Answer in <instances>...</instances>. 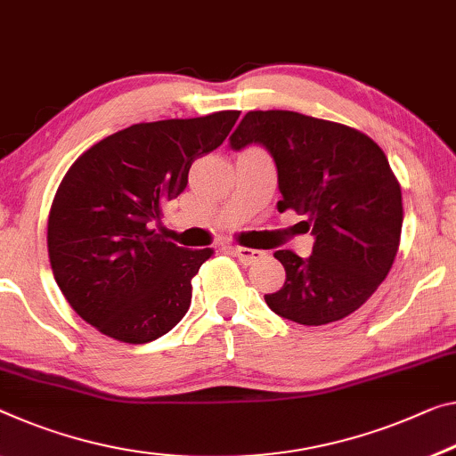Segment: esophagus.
Masks as SVG:
<instances>
[{
	"mask_svg": "<svg viewBox=\"0 0 456 456\" xmlns=\"http://www.w3.org/2000/svg\"><path fill=\"white\" fill-rule=\"evenodd\" d=\"M232 255L238 256V261H242L244 265H250V263H256L261 261L265 256L263 250H255V248H244V247H232Z\"/></svg>",
	"mask_w": 456,
	"mask_h": 456,
	"instance_id": "1",
	"label": "esophagus"
}]
</instances>
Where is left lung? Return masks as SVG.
I'll use <instances>...</instances> for the list:
<instances>
[{
  "label": "left lung",
  "instance_id": "1",
  "mask_svg": "<svg viewBox=\"0 0 456 456\" xmlns=\"http://www.w3.org/2000/svg\"><path fill=\"white\" fill-rule=\"evenodd\" d=\"M263 144L277 165L279 212L305 216L310 258L277 250L285 283L265 296L273 312L304 326L359 310L387 277L402 238V187L373 138L350 126L289 110L248 111L230 138Z\"/></svg>",
  "mask_w": 456,
  "mask_h": 456
}]
</instances>
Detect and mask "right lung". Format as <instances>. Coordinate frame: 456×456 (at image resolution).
<instances>
[{"label": "right lung", "instance_id": "obj_1", "mask_svg": "<svg viewBox=\"0 0 456 456\" xmlns=\"http://www.w3.org/2000/svg\"><path fill=\"white\" fill-rule=\"evenodd\" d=\"M240 111L142 122L100 140L69 167L48 214V258L62 296L110 338L144 345L191 305V279L214 255L151 228L187 187L193 160L218 149Z\"/></svg>", "mask_w": 456, "mask_h": 456}]
</instances>
